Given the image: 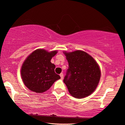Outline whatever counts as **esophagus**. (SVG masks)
<instances>
[{"label": "esophagus", "mask_w": 125, "mask_h": 125, "mask_svg": "<svg viewBox=\"0 0 125 125\" xmlns=\"http://www.w3.org/2000/svg\"><path fill=\"white\" fill-rule=\"evenodd\" d=\"M60 76H61V79L62 80H63V73H61V74H60Z\"/></svg>", "instance_id": "esophagus-1"}]
</instances>
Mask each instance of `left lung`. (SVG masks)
<instances>
[{"instance_id":"left-lung-1","label":"left lung","mask_w":125,"mask_h":125,"mask_svg":"<svg viewBox=\"0 0 125 125\" xmlns=\"http://www.w3.org/2000/svg\"><path fill=\"white\" fill-rule=\"evenodd\" d=\"M64 54L69 67L63 82L69 93L78 99L90 95L96 89L101 76L97 62L83 51L64 52Z\"/></svg>"}]
</instances>
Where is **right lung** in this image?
Here are the masks:
<instances>
[{
    "label": "right lung",
    "instance_id": "1",
    "mask_svg": "<svg viewBox=\"0 0 125 125\" xmlns=\"http://www.w3.org/2000/svg\"><path fill=\"white\" fill-rule=\"evenodd\" d=\"M57 53V51L49 52L39 49L25 59L21 74L24 84L29 90L36 93L45 92L55 81L61 79L59 75L55 73V66L51 62Z\"/></svg>",
    "mask_w": 125,
    "mask_h": 125
}]
</instances>
